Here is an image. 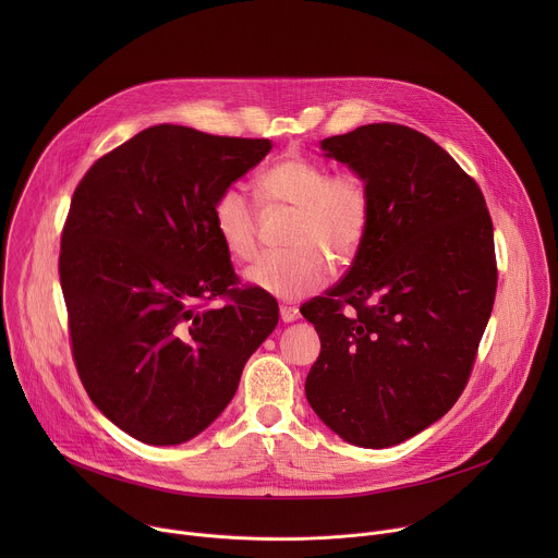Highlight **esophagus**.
<instances>
[{
  "label": "esophagus",
  "instance_id": "1",
  "mask_svg": "<svg viewBox=\"0 0 558 558\" xmlns=\"http://www.w3.org/2000/svg\"><path fill=\"white\" fill-rule=\"evenodd\" d=\"M280 317H282V323H293V320H298V308L282 304L280 306Z\"/></svg>",
  "mask_w": 558,
  "mask_h": 558
}]
</instances>
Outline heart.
<instances>
[{
	"mask_svg": "<svg viewBox=\"0 0 558 558\" xmlns=\"http://www.w3.org/2000/svg\"><path fill=\"white\" fill-rule=\"evenodd\" d=\"M258 185L274 203L295 207L287 252H267L245 280L282 300H298L327 280V254L336 265L362 250L373 216L368 181L355 170L331 172L308 156H284L269 166ZM211 218L225 250L241 260L258 250V207L241 185H227L214 201Z\"/></svg>",
	"mask_w": 558,
	"mask_h": 558,
	"instance_id": "1",
	"label": "heart"
}]
</instances>
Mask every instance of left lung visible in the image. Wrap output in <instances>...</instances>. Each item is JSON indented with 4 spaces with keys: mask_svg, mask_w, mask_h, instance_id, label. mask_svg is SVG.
Listing matches in <instances>:
<instances>
[{
    "mask_svg": "<svg viewBox=\"0 0 558 558\" xmlns=\"http://www.w3.org/2000/svg\"><path fill=\"white\" fill-rule=\"evenodd\" d=\"M373 194L347 278L300 306L320 336L304 392L344 441L388 448L463 392L497 293L493 218L472 177L426 134L371 123L323 141Z\"/></svg>",
    "mask_w": 558,
    "mask_h": 558,
    "instance_id": "1",
    "label": "left lung"
}]
</instances>
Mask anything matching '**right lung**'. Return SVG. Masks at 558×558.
Returning a JSON list of instances; mask_svg holds the SVG:
<instances>
[{
	"mask_svg": "<svg viewBox=\"0 0 558 558\" xmlns=\"http://www.w3.org/2000/svg\"><path fill=\"white\" fill-rule=\"evenodd\" d=\"M269 149L151 125L72 194L59 252L72 360L95 407L143 444L205 430L278 325V302L241 284L211 218L216 196Z\"/></svg>",
	"mask_w": 558,
	"mask_h": 558,
	"instance_id": "add662e5",
	"label": "right lung"
}]
</instances>
